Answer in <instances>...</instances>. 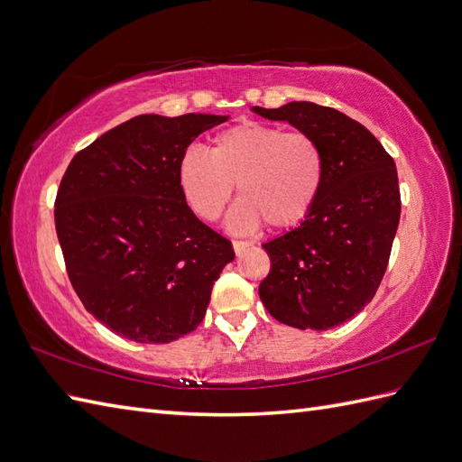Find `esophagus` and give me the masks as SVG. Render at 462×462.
Returning a JSON list of instances; mask_svg holds the SVG:
<instances>
[{
    "label": "esophagus",
    "instance_id": "esophagus-1",
    "mask_svg": "<svg viewBox=\"0 0 462 462\" xmlns=\"http://www.w3.org/2000/svg\"><path fill=\"white\" fill-rule=\"evenodd\" d=\"M232 245H234V252L240 255L245 248H250L252 244H250V242H244V240H234V242H232Z\"/></svg>",
    "mask_w": 462,
    "mask_h": 462
}]
</instances>
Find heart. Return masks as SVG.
<instances>
[{"label": "heart", "instance_id": "b5f03b06", "mask_svg": "<svg viewBox=\"0 0 462 462\" xmlns=\"http://www.w3.org/2000/svg\"><path fill=\"white\" fill-rule=\"evenodd\" d=\"M325 177V153L313 137L260 122L228 127L214 137L210 155L189 149L179 161L180 190L202 220L220 217L236 185L240 202L228 218L234 232L263 222L297 226L315 208Z\"/></svg>", "mask_w": 462, "mask_h": 462}]
</instances>
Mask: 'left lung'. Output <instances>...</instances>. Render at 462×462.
<instances>
[{"mask_svg":"<svg viewBox=\"0 0 462 462\" xmlns=\"http://www.w3.org/2000/svg\"><path fill=\"white\" fill-rule=\"evenodd\" d=\"M252 112L310 135L327 161L315 208L262 245L272 260L262 303L289 327H338L372 301L388 267L402 212L393 159L362 124L327 106L289 102Z\"/></svg>","mask_w":462,"mask_h":462,"instance_id":"left-lung-1","label":"left lung"}]
</instances>
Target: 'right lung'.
Here are the masks:
<instances>
[{"label": "right lung", "instance_id": "1", "mask_svg": "<svg viewBox=\"0 0 462 462\" xmlns=\"http://www.w3.org/2000/svg\"><path fill=\"white\" fill-rule=\"evenodd\" d=\"M226 120L142 114L70 161L55 200L64 263L86 310L116 335L165 345L205 319L234 250L189 208L179 161Z\"/></svg>", "mask_w": 462, "mask_h": 462}]
</instances>
